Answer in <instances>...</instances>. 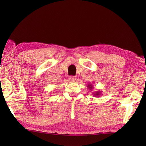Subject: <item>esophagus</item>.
<instances>
[{"mask_svg": "<svg viewBox=\"0 0 146 146\" xmlns=\"http://www.w3.org/2000/svg\"><path fill=\"white\" fill-rule=\"evenodd\" d=\"M69 80L71 82H75L76 80V77L73 76H69Z\"/></svg>", "mask_w": 146, "mask_h": 146, "instance_id": "34e87169", "label": "esophagus"}]
</instances>
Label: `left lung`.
<instances>
[{
  "mask_svg": "<svg viewBox=\"0 0 146 146\" xmlns=\"http://www.w3.org/2000/svg\"><path fill=\"white\" fill-rule=\"evenodd\" d=\"M88 88L89 89V90H92L93 88H94V85H93L92 84H91V83H89V84L88 85ZM94 96L95 97H99V96L101 95V92H99V91L96 92L94 93Z\"/></svg>",
  "mask_w": 146,
  "mask_h": 146,
  "instance_id": "obj_1",
  "label": "left lung"
}]
</instances>
